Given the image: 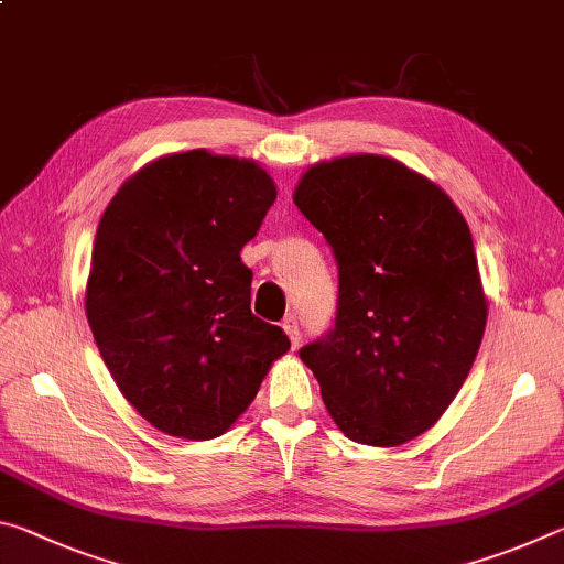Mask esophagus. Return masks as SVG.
Masks as SVG:
<instances>
[{"label": "esophagus", "mask_w": 564, "mask_h": 564, "mask_svg": "<svg viewBox=\"0 0 564 564\" xmlns=\"http://www.w3.org/2000/svg\"><path fill=\"white\" fill-rule=\"evenodd\" d=\"M283 330H285V336L291 338L293 348L299 346V343H301V328H299V318H295L293 313H289V316L283 318Z\"/></svg>", "instance_id": "esophagus-1"}]
</instances>
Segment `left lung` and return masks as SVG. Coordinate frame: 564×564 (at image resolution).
<instances>
[{"label": "left lung", "mask_w": 564, "mask_h": 564, "mask_svg": "<svg viewBox=\"0 0 564 564\" xmlns=\"http://www.w3.org/2000/svg\"><path fill=\"white\" fill-rule=\"evenodd\" d=\"M293 204L338 263L336 323L301 360L350 441H413L463 388L488 323L470 228L431 178L376 154L311 166Z\"/></svg>", "instance_id": "left-lung-1"}]
</instances>
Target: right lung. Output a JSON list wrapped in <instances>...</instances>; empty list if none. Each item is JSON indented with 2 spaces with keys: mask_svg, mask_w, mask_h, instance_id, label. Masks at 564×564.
<instances>
[{
  "mask_svg": "<svg viewBox=\"0 0 564 564\" xmlns=\"http://www.w3.org/2000/svg\"><path fill=\"white\" fill-rule=\"evenodd\" d=\"M273 202L256 161L196 149L137 171L101 216L87 321L123 398L161 433L224 435L291 348L251 313L241 263Z\"/></svg>",
  "mask_w": 564,
  "mask_h": 564,
  "instance_id": "right-lung-1",
  "label": "right lung"
}]
</instances>
